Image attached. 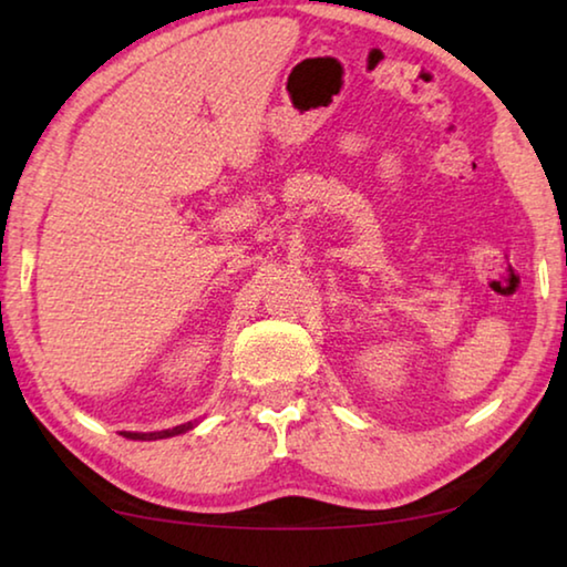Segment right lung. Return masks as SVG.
I'll return each mask as SVG.
<instances>
[{"label":"right lung","instance_id":"1","mask_svg":"<svg viewBox=\"0 0 567 567\" xmlns=\"http://www.w3.org/2000/svg\"><path fill=\"white\" fill-rule=\"evenodd\" d=\"M192 427H195V422H185V425H177L172 430H159V433H122V435L130 440H162V437H175V435L187 433Z\"/></svg>","mask_w":567,"mask_h":567}]
</instances>
